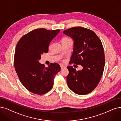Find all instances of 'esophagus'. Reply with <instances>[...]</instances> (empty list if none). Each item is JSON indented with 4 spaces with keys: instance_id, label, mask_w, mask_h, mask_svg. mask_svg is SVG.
Returning <instances> with one entry per match:
<instances>
[{
    "instance_id": "1",
    "label": "esophagus",
    "mask_w": 121,
    "mask_h": 121,
    "mask_svg": "<svg viewBox=\"0 0 121 121\" xmlns=\"http://www.w3.org/2000/svg\"><path fill=\"white\" fill-rule=\"evenodd\" d=\"M65 66H64V65H60V68H61V69H64V68H65Z\"/></svg>"
}]
</instances>
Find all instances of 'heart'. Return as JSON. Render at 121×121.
<instances>
[{
  "label": "heart",
  "mask_w": 121,
  "mask_h": 121,
  "mask_svg": "<svg viewBox=\"0 0 121 121\" xmlns=\"http://www.w3.org/2000/svg\"><path fill=\"white\" fill-rule=\"evenodd\" d=\"M63 40H70V39H69V38H64Z\"/></svg>",
  "instance_id": "obj_1"
}]
</instances>
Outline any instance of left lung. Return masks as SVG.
<instances>
[{
  "instance_id": "obj_1",
  "label": "left lung",
  "mask_w": 121,
  "mask_h": 121,
  "mask_svg": "<svg viewBox=\"0 0 121 121\" xmlns=\"http://www.w3.org/2000/svg\"><path fill=\"white\" fill-rule=\"evenodd\" d=\"M63 33L74 41L70 64L83 67L79 71L72 66L67 67V85L76 94H88L96 87L103 74L105 61L102 43L93 31L82 27H72Z\"/></svg>"
}]
</instances>
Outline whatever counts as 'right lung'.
Masks as SVG:
<instances>
[{
	"mask_svg": "<svg viewBox=\"0 0 121 121\" xmlns=\"http://www.w3.org/2000/svg\"><path fill=\"white\" fill-rule=\"evenodd\" d=\"M60 30L37 29L24 35L16 45L14 63L21 83L31 92L42 95L53 87L55 75L60 65L51 64L48 67L40 64L41 55L47 53L50 43Z\"/></svg>",
	"mask_w": 121,
	"mask_h": 121,
	"instance_id": "1",
	"label": "right lung"
}]
</instances>
